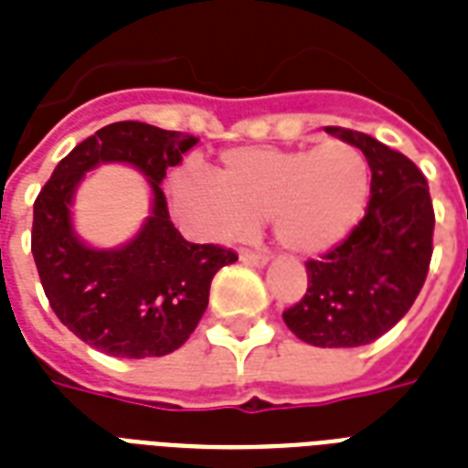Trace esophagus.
<instances>
[{
    "mask_svg": "<svg viewBox=\"0 0 468 468\" xmlns=\"http://www.w3.org/2000/svg\"><path fill=\"white\" fill-rule=\"evenodd\" d=\"M240 260L245 264H252V267H264V264L270 262V255H264V252H252V250H242Z\"/></svg>",
    "mask_w": 468,
    "mask_h": 468,
    "instance_id": "esophagus-1",
    "label": "esophagus"
}]
</instances>
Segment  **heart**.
I'll return each mask as SVG.
<instances>
[{"label": "heart", "instance_id": "obj_1", "mask_svg": "<svg viewBox=\"0 0 468 468\" xmlns=\"http://www.w3.org/2000/svg\"><path fill=\"white\" fill-rule=\"evenodd\" d=\"M371 191L369 160L355 143L233 148L216 172L184 167L169 179L179 218L206 238H233L274 223L279 245L318 255L359 223Z\"/></svg>", "mask_w": 468, "mask_h": 468}]
</instances>
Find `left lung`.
Wrapping results in <instances>:
<instances>
[{"label":"left lung","instance_id":"obj_1","mask_svg":"<svg viewBox=\"0 0 468 468\" xmlns=\"http://www.w3.org/2000/svg\"><path fill=\"white\" fill-rule=\"evenodd\" d=\"M327 133L355 143L371 167L369 204L352 233L320 260H308V289L284 323L315 347H359L378 340L418 299L430 260L435 211L415 162L349 128Z\"/></svg>","mask_w":468,"mask_h":468}]
</instances>
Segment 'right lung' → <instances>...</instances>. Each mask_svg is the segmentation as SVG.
Returning <instances> with one entry per match:
<instances>
[{
	"label": "right lung",
	"mask_w": 468,
	"mask_h": 468,
	"mask_svg": "<svg viewBox=\"0 0 468 468\" xmlns=\"http://www.w3.org/2000/svg\"><path fill=\"white\" fill-rule=\"evenodd\" d=\"M197 143L141 121L109 123L62 157L36 197L31 252L48 303L62 325L104 355L143 359L182 347L208 306L213 274L238 260L223 245L186 242L169 220L160 184ZM99 161H128L154 186V216L119 250L87 249L71 233L74 186Z\"/></svg>",
	"instance_id": "obj_1"
}]
</instances>
